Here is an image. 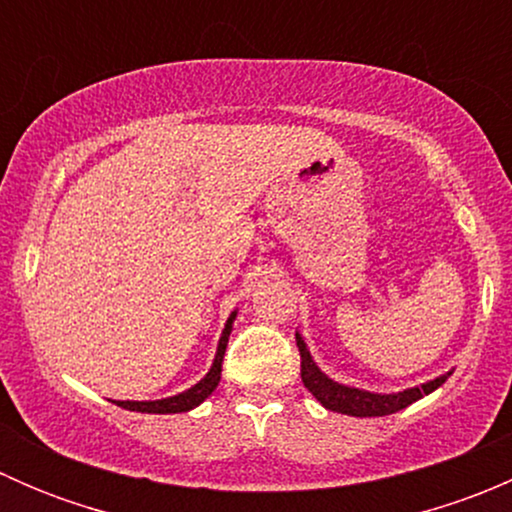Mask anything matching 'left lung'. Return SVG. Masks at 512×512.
Listing matches in <instances>:
<instances>
[{"instance_id": "8db88e82", "label": "left lung", "mask_w": 512, "mask_h": 512, "mask_svg": "<svg viewBox=\"0 0 512 512\" xmlns=\"http://www.w3.org/2000/svg\"><path fill=\"white\" fill-rule=\"evenodd\" d=\"M297 337V347H299V356H302V381L309 391H312L314 399L329 411H337V414H347V416H389L396 414V411L406 409L414 401L423 399L431 391H436L438 386L446 384V379L451 376L448 374L436 376L433 381H426V384L414 386V389H404L399 394H371V391L364 389H354V386H344L339 381L329 379L317 364H314L312 354H309L307 344H304L302 334H294Z\"/></svg>"}]
</instances>
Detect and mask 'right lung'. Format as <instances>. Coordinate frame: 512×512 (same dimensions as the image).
Instances as JSON below:
<instances>
[{"mask_svg": "<svg viewBox=\"0 0 512 512\" xmlns=\"http://www.w3.org/2000/svg\"><path fill=\"white\" fill-rule=\"evenodd\" d=\"M237 312H232L227 317V324L223 329V337L218 342V352H215L213 366H210L208 374L198 381L195 386H190L188 391L178 396H170V399H158V401H116L118 406L128 411H141V414H183V411L195 409V406L203 404L210 394L215 391V386L220 384V371H223V356H225V347H227V339H230L232 332V322H235Z\"/></svg>", "mask_w": 512, "mask_h": 512, "instance_id": "right-lung-1", "label": "right lung"}]
</instances>
